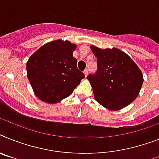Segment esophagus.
I'll return each instance as SVG.
<instances>
[{
	"label": "esophagus",
	"mask_w": 159,
	"mask_h": 159,
	"mask_svg": "<svg viewBox=\"0 0 159 159\" xmlns=\"http://www.w3.org/2000/svg\"><path fill=\"white\" fill-rule=\"evenodd\" d=\"M84 74L86 75V77L88 75V69H86L84 70Z\"/></svg>",
	"instance_id": "esophagus-1"
}]
</instances>
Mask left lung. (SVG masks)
Here are the masks:
<instances>
[{
	"instance_id": "left-lung-1",
	"label": "left lung",
	"mask_w": 159,
	"mask_h": 159,
	"mask_svg": "<svg viewBox=\"0 0 159 159\" xmlns=\"http://www.w3.org/2000/svg\"><path fill=\"white\" fill-rule=\"evenodd\" d=\"M98 69L87 76L94 98L109 110L116 111L137 98L143 84V75L134 61L117 48L100 49L91 46Z\"/></svg>"
}]
</instances>
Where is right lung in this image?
<instances>
[{"mask_svg":"<svg viewBox=\"0 0 159 159\" xmlns=\"http://www.w3.org/2000/svg\"><path fill=\"white\" fill-rule=\"evenodd\" d=\"M76 45L69 41L48 43L35 52L26 63L28 80L39 99L55 103L69 97L85 74L73 57Z\"/></svg>","mask_w":159,"mask_h":159,"instance_id":"1","label":"right lung"}]
</instances>
